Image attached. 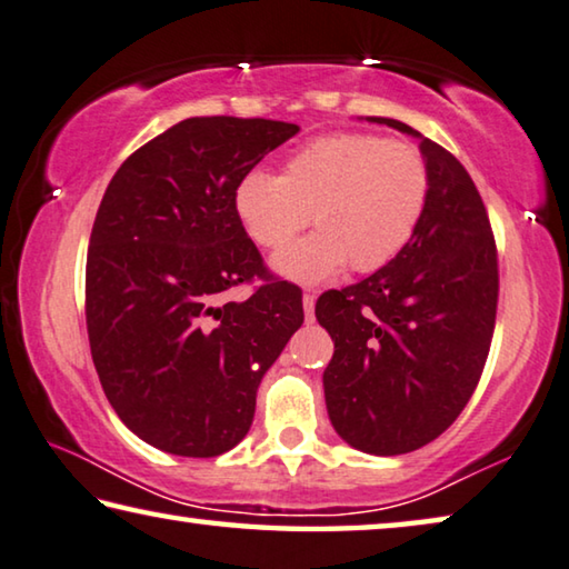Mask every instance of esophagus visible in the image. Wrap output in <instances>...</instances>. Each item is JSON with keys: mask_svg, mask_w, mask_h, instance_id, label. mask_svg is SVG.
<instances>
[{"mask_svg": "<svg viewBox=\"0 0 569 569\" xmlns=\"http://www.w3.org/2000/svg\"><path fill=\"white\" fill-rule=\"evenodd\" d=\"M313 306H317V296H313V293H303V313H306V321L313 319Z\"/></svg>", "mask_w": 569, "mask_h": 569, "instance_id": "obj_1", "label": "esophagus"}]
</instances>
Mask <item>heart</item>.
<instances>
[{"label":"heart","instance_id":"obj_1","mask_svg":"<svg viewBox=\"0 0 569 569\" xmlns=\"http://www.w3.org/2000/svg\"><path fill=\"white\" fill-rule=\"evenodd\" d=\"M428 161L408 141L329 133L286 159L281 177L252 169L236 189V212L256 246L281 250L311 224L319 232L273 258L276 273L319 283L349 263L372 273L392 263L426 214Z\"/></svg>","mask_w":569,"mask_h":569}]
</instances>
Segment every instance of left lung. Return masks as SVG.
Instances as JSON below:
<instances>
[{"mask_svg": "<svg viewBox=\"0 0 569 569\" xmlns=\"http://www.w3.org/2000/svg\"><path fill=\"white\" fill-rule=\"evenodd\" d=\"M367 121L420 139L430 194L392 263L319 296L317 319L333 339L323 395L333 430L351 448L400 456L436 440L471 400L493 337L499 263L489 214L461 161L408 123Z\"/></svg>", "mask_w": 569, "mask_h": 569, "instance_id": "left-lung-1", "label": "left lung"}]
</instances>
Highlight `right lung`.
<instances>
[{
	"label": "right lung",
	"instance_id": "add662e5",
	"mask_svg": "<svg viewBox=\"0 0 569 569\" xmlns=\"http://www.w3.org/2000/svg\"><path fill=\"white\" fill-rule=\"evenodd\" d=\"M299 126L194 116L123 161L90 232L86 323L123 426L171 456L248 436L258 385L303 323L301 288L268 273L236 212L240 179ZM263 277L246 302L232 284Z\"/></svg>",
	"mask_w": 569,
	"mask_h": 569
}]
</instances>
